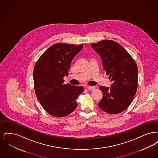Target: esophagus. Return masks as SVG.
I'll use <instances>...</instances> for the list:
<instances>
[{
	"mask_svg": "<svg viewBox=\"0 0 158 158\" xmlns=\"http://www.w3.org/2000/svg\"><path fill=\"white\" fill-rule=\"evenodd\" d=\"M86 88H87V89H88V90H94V89H95V86H87Z\"/></svg>",
	"mask_w": 158,
	"mask_h": 158,
	"instance_id": "obj_1",
	"label": "esophagus"
}]
</instances>
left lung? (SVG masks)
Returning <instances> with one entry per match:
<instances>
[{"label":"left lung","instance_id":"8db88e82","mask_svg":"<svg viewBox=\"0 0 158 158\" xmlns=\"http://www.w3.org/2000/svg\"><path fill=\"white\" fill-rule=\"evenodd\" d=\"M90 46L99 55L103 68L113 82L111 88L99 87L103 96L98 106L109 114L123 112L137 91L138 69L135 61L120 44L112 40H103Z\"/></svg>","mask_w":158,"mask_h":158}]
</instances>
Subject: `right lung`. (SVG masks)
<instances>
[{"mask_svg":"<svg viewBox=\"0 0 158 158\" xmlns=\"http://www.w3.org/2000/svg\"><path fill=\"white\" fill-rule=\"evenodd\" d=\"M83 45L57 43L50 47L38 60L33 77L36 96L45 111L57 117L67 116L75 110L76 99L82 86L63 84L70 63Z\"/></svg>","mask_w":158,"mask_h":158,"instance_id":"right-lung-1","label":"right lung"}]
</instances>
